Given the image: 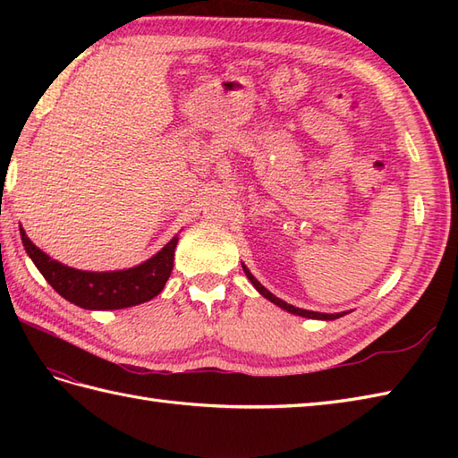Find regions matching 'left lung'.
Masks as SVG:
<instances>
[{
	"mask_svg": "<svg viewBox=\"0 0 458 458\" xmlns=\"http://www.w3.org/2000/svg\"><path fill=\"white\" fill-rule=\"evenodd\" d=\"M242 269H244L246 277L251 281V285H254V287L258 289L259 295H264L267 301H271V303L281 307L284 310H287V313H291V315H299V317H305V318H317V320H335V318H338V317H344V315H346V310H344V313L328 315V313H317V310H307V309H299V307L289 305V303H285V301H281L279 297H276L274 293H271V291H267L264 285H261L259 281L250 274V269H248L244 264H242Z\"/></svg>",
	"mask_w": 458,
	"mask_h": 458,
	"instance_id": "left-lung-1",
	"label": "left lung"
}]
</instances>
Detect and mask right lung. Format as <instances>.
<instances>
[{"instance_id": "obj_1", "label": "right lung", "mask_w": 458, "mask_h": 458, "mask_svg": "<svg viewBox=\"0 0 458 458\" xmlns=\"http://www.w3.org/2000/svg\"><path fill=\"white\" fill-rule=\"evenodd\" d=\"M19 232H21V242L29 258L33 259L48 285L66 301L89 310L125 309L157 297L171 276L174 248L179 242V236H174L157 254L135 267L118 271H84L68 267L47 256L27 238L23 228H19Z\"/></svg>"}]
</instances>
